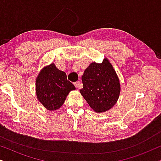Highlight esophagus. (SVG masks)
Segmentation results:
<instances>
[{
  "label": "esophagus",
  "instance_id": "1",
  "mask_svg": "<svg viewBox=\"0 0 161 161\" xmlns=\"http://www.w3.org/2000/svg\"><path fill=\"white\" fill-rule=\"evenodd\" d=\"M74 84H75V87L78 89H81V88L83 87V84H82V83H81L80 81H77V82L74 83Z\"/></svg>",
  "mask_w": 161,
  "mask_h": 161
}]
</instances>
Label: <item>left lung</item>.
I'll use <instances>...</instances> for the list:
<instances>
[{
  "mask_svg": "<svg viewBox=\"0 0 161 161\" xmlns=\"http://www.w3.org/2000/svg\"><path fill=\"white\" fill-rule=\"evenodd\" d=\"M82 81L80 94L95 112H105L117 102L119 80L108 58L101 64L92 63L83 72Z\"/></svg>",
  "mask_w": 161,
  "mask_h": 161,
  "instance_id": "8db88e82",
  "label": "left lung"
}]
</instances>
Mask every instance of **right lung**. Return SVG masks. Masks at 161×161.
<instances>
[{
    "label": "right lung",
    "mask_w": 161,
    "mask_h": 161,
    "mask_svg": "<svg viewBox=\"0 0 161 161\" xmlns=\"http://www.w3.org/2000/svg\"><path fill=\"white\" fill-rule=\"evenodd\" d=\"M75 86L54 64L45 67L36 79V93L39 102L49 111H56L64 104Z\"/></svg>",
    "instance_id": "add662e5"
}]
</instances>
